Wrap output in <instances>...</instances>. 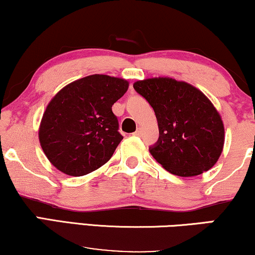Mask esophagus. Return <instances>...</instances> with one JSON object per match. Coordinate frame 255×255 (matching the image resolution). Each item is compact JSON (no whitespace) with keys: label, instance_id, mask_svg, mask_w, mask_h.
Masks as SVG:
<instances>
[{"label":"esophagus","instance_id":"34e87169","mask_svg":"<svg viewBox=\"0 0 255 255\" xmlns=\"http://www.w3.org/2000/svg\"><path fill=\"white\" fill-rule=\"evenodd\" d=\"M141 134H142V128H137L136 129V131L134 132L135 136H141Z\"/></svg>","mask_w":255,"mask_h":255}]
</instances>
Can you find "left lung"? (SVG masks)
<instances>
[{
    "instance_id": "obj_1",
    "label": "left lung",
    "mask_w": 255,
    "mask_h": 255,
    "mask_svg": "<svg viewBox=\"0 0 255 255\" xmlns=\"http://www.w3.org/2000/svg\"><path fill=\"white\" fill-rule=\"evenodd\" d=\"M135 91L155 111L159 138L150 153L165 170L195 177L210 170L224 145V125L203 92L170 77L135 82Z\"/></svg>"
}]
</instances>
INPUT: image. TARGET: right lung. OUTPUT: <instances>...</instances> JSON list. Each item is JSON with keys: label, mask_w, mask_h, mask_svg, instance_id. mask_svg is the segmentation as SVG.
Listing matches in <instances>:
<instances>
[{"label": "right lung", "mask_w": 255, "mask_h": 255, "mask_svg": "<svg viewBox=\"0 0 255 255\" xmlns=\"http://www.w3.org/2000/svg\"><path fill=\"white\" fill-rule=\"evenodd\" d=\"M128 87L124 78L96 74L53 97L39 127V142L53 166L81 177L109 162L124 138L112 106Z\"/></svg>", "instance_id": "1"}]
</instances>
